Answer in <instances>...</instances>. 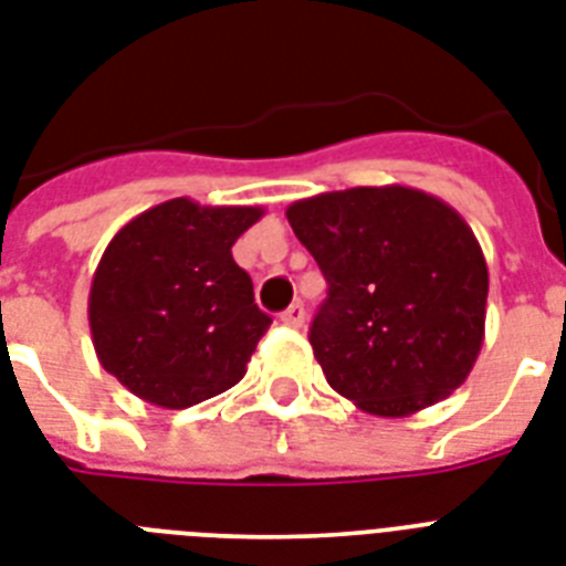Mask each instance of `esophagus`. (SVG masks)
Returning <instances> with one entry per match:
<instances>
[{
    "mask_svg": "<svg viewBox=\"0 0 566 566\" xmlns=\"http://www.w3.org/2000/svg\"><path fill=\"white\" fill-rule=\"evenodd\" d=\"M279 319H282L284 325H291V328H302V325H305V305H302V302H293Z\"/></svg>",
    "mask_w": 566,
    "mask_h": 566,
    "instance_id": "1",
    "label": "esophagus"
}]
</instances>
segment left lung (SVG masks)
I'll use <instances>...</instances> for the list:
<instances>
[{
  "instance_id": "1",
  "label": "left lung",
  "mask_w": 566,
  "mask_h": 566,
  "mask_svg": "<svg viewBox=\"0 0 566 566\" xmlns=\"http://www.w3.org/2000/svg\"><path fill=\"white\" fill-rule=\"evenodd\" d=\"M328 298L311 325L334 392L371 416L442 401L474 369L489 268L462 214L407 186H357L287 206Z\"/></svg>"
}]
</instances>
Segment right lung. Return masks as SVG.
Returning <instances> with one entry per match:
<instances>
[{
  "mask_svg": "<svg viewBox=\"0 0 566 566\" xmlns=\"http://www.w3.org/2000/svg\"><path fill=\"white\" fill-rule=\"evenodd\" d=\"M259 206L165 200L124 223L90 287L101 366L142 401L186 410L235 387L270 319L232 243Z\"/></svg>",
  "mask_w": 566,
  "mask_h": 566,
  "instance_id": "obj_1",
  "label": "right lung"
}]
</instances>
